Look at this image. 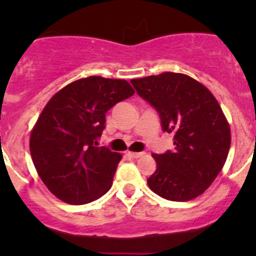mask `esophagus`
<instances>
[{
  "mask_svg": "<svg viewBox=\"0 0 256 256\" xmlns=\"http://www.w3.org/2000/svg\"><path fill=\"white\" fill-rule=\"evenodd\" d=\"M128 155L130 156V158H133V159H138V158H141V156H144V152H132V151H130V152H128Z\"/></svg>",
  "mask_w": 256,
  "mask_h": 256,
  "instance_id": "obj_1",
  "label": "esophagus"
}]
</instances>
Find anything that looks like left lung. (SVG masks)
<instances>
[{
  "mask_svg": "<svg viewBox=\"0 0 256 256\" xmlns=\"http://www.w3.org/2000/svg\"><path fill=\"white\" fill-rule=\"evenodd\" d=\"M130 83L159 112L162 130L174 134V150L152 154L156 170L148 187L170 201L198 198L220 173L230 151V124L218 101L186 74L166 72Z\"/></svg>",
  "mask_w": 256,
  "mask_h": 256,
  "instance_id": "1",
  "label": "left lung"
}]
</instances>
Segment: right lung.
I'll use <instances>...</instances> for the list:
<instances>
[{"mask_svg": "<svg viewBox=\"0 0 256 256\" xmlns=\"http://www.w3.org/2000/svg\"><path fill=\"white\" fill-rule=\"evenodd\" d=\"M124 79L88 76L52 96L30 133V155L38 176L61 201L83 205L110 190L122 155L97 148L105 114L130 97Z\"/></svg>", "mask_w": 256, "mask_h": 256, "instance_id": "add662e5", "label": "right lung"}]
</instances>
